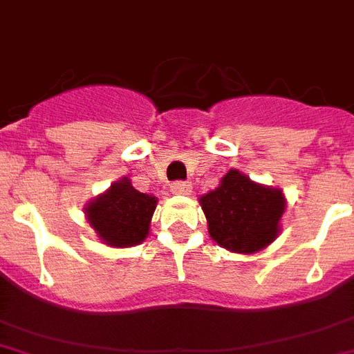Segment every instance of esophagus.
Masks as SVG:
<instances>
[{
  "mask_svg": "<svg viewBox=\"0 0 354 354\" xmlns=\"http://www.w3.org/2000/svg\"><path fill=\"white\" fill-rule=\"evenodd\" d=\"M171 192H174L175 195H189L192 194V184L186 183V180H175V183H171Z\"/></svg>",
  "mask_w": 354,
  "mask_h": 354,
  "instance_id": "1",
  "label": "esophagus"
}]
</instances>
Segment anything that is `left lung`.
Wrapping results in <instances>:
<instances>
[{"label":"left lung","mask_w":354,"mask_h":354,"mask_svg":"<svg viewBox=\"0 0 354 354\" xmlns=\"http://www.w3.org/2000/svg\"><path fill=\"white\" fill-rule=\"evenodd\" d=\"M201 204L213 241L236 253H255L275 241L286 208L280 189L266 188L236 170L227 171Z\"/></svg>","instance_id":"8db88e82"}]
</instances>
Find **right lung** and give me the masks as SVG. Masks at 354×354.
<instances>
[{
  "instance_id": "right-lung-1",
  "label": "right lung",
  "mask_w": 354,
  "mask_h": 354,
  "mask_svg": "<svg viewBox=\"0 0 354 354\" xmlns=\"http://www.w3.org/2000/svg\"><path fill=\"white\" fill-rule=\"evenodd\" d=\"M157 198L137 192L128 179L115 183L88 204L86 215L97 235L110 246H133L146 239Z\"/></svg>"
}]
</instances>
